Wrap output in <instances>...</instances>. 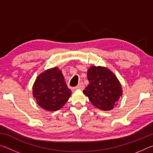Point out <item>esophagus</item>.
<instances>
[{
  "mask_svg": "<svg viewBox=\"0 0 153 153\" xmlns=\"http://www.w3.org/2000/svg\"><path fill=\"white\" fill-rule=\"evenodd\" d=\"M84 88V84H83V83H80V84H79L76 88H75V89L76 90H83Z\"/></svg>",
  "mask_w": 153,
  "mask_h": 153,
  "instance_id": "1",
  "label": "esophagus"
}]
</instances>
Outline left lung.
I'll return each mask as SVG.
<instances>
[{"label": "left lung", "mask_w": 153, "mask_h": 153, "mask_svg": "<svg viewBox=\"0 0 153 153\" xmlns=\"http://www.w3.org/2000/svg\"><path fill=\"white\" fill-rule=\"evenodd\" d=\"M87 77L89 84L83 93L94 107L102 111L112 110L123 93L117 77L110 69L101 66L90 67Z\"/></svg>", "instance_id": "8db88e82"}]
</instances>
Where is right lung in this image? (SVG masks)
<instances>
[{
    "mask_svg": "<svg viewBox=\"0 0 153 153\" xmlns=\"http://www.w3.org/2000/svg\"><path fill=\"white\" fill-rule=\"evenodd\" d=\"M32 94L36 102L43 109L55 111L60 109L71 97L65 77L57 67L46 69L35 80Z\"/></svg>",
    "mask_w": 153,
    "mask_h": 153,
    "instance_id": "right-lung-1",
    "label": "right lung"
}]
</instances>
